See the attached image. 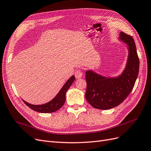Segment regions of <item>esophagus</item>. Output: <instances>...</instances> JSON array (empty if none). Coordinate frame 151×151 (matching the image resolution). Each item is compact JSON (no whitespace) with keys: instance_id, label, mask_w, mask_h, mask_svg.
<instances>
[{"instance_id":"1","label":"esophagus","mask_w":151,"mask_h":151,"mask_svg":"<svg viewBox=\"0 0 151 151\" xmlns=\"http://www.w3.org/2000/svg\"><path fill=\"white\" fill-rule=\"evenodd\" d=\"M75 77L77 79H80L83 77V72L81 70H77L75 72Z\"/></svg>"}]
</instances>
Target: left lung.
I'll return each mask as SVG.
<instances>
[{"label": "left lung", "instance_id": "left-lung-1", "mask_svg": "<svg viewBox=\"0 0 151 151\" xmlns=\"http://www.w3.org/2000/svg\"><path fill=\"white\" fill-rule=\"evenodd\" d=\"M128 45L125 69L117 77L107 78L91 70L86 72V99L94 108L109 109L121 104L134 88L139 70V59L135 43L131 36L121 32L120 38Z\"/></svg>", "mask_w": 151, "mask_h": 151}]
</instances>
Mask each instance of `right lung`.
I'll list each match as a JSON object with an SVG mask.
<instances>
[{
	"instance_id": "right-lung-1",
	"label": "right lung",
	"mask_w": 151,
	"mask_h": 151,
	"mask_svg": "<svg viewBox=\"0 0 151 151\" xmlns=\"http://www.w3.org/2000/svg\"><path fill=\"white\" fill-rule=\"evenodd\" d=\"M75 80L74 76H72L70 78L68 79L65 84L63 85L62 88L59 91V93L57 94L52 100L50 102L41 105H34L26 102L22 100L23 102L29 107L31 109L34 111H38L40 113H53L57 111L58 109L62 107V106L65 103V94L67 91L70 88L73 82Z\"/></svg>"
}]
</instances>
